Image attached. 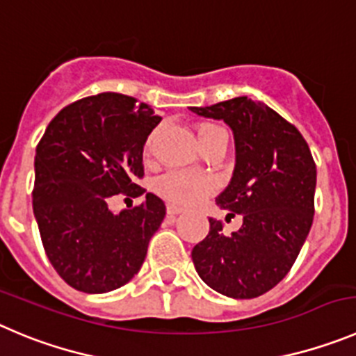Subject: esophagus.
Listing matches in <instances>:
<instances>
[{"label": "esophagus", "mask_w": 356, "mask_h": 356, "mask_svg": "<svg viewBox=\"0 0 356 356\" xmlns=\"http://www.w3.org/2000/svg\"><path fill=\"white\" fill-rule=\"evenodd\" d=\"M181 212H182V209L181 207H175V205H168V207H167V214L170 216V218H174V216L181 214Z\"/></svg>", "instance_id": "esophagus-1"}]
</instances>
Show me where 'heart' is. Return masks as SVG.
Returning <instances> with one entry per match:
<instances>
[{"instance_id":"b5f03b06","label":"heart","mask_w":356,"mask_h":356,"mask_svg":"<svg viewBox=\"0 0 356 356\" xmlns=\"http://www.w3.org/2000/svg\"><path fill=\"white\" fill-rule=\"evenodd\" d=\"M227 137V131L223 128L214 124H204L198 129V138H200V145L209 142L211 138L218 137ZM158 131H152L149 135L147 142H145V154L152 151ZM156 193L161 198L168 202V204L175 205V207H189L198 202L205 200L209 195L214 191L216 184L211 177L202 174H195V172H186V170H170L167 174H163L161 177L156 179Z\"/></svg>"}]
</instances>
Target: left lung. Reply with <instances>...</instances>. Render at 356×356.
<instances>
[{"instance_id": "left-lung-1", "label": "left lung", "mask_w": 356, "mask_h": 356, "mask_svg": "<svg viewBox=\"0 0 356 356\" xmlns=\"http://www.w3.org/2000/svg\"><path fill=\"white\" fill-rule=\"evenodd\" d=\"M189 108L223 119L234 131V177L216 202L228 216L242 214V227L230 235L209 219V235L191 251L195 268L218 293L260 297L290 272L313 225V154L291 122L248 96Z\"/></svg>"}]
</instances>
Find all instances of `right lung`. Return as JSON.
Masks as SVG:
<instances>
[{"mask_svg": "<svg viewBox=\"0 0 356 356\" xmlns=\"http://www.w3.org/2000/svg\"><path fill=\"white\" fill-rule=\"evenodd\" d=\"M159 121L133 96L102 92L59 111L36 145L33 212L49 261L75 290H118L144 264L165 204L146 193L142 204L112 213L108 202L145 193L137 184L142 152Z\"/></svg>", "mask_w": 356, "mask_h": 356, "instance_id": "right-lung-1", "label": "right lung"}]
</instances>
